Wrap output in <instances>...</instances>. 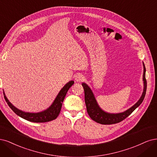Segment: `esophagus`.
Returning <instances> with one entry per match:
<instances>
[{"mask_svg":"<svg viewBox=\"0 0 157 157\" xmlns=\"http://www.w3.org/2000/svg\"><path fill=\"white\" fill-rule=\"evenodd\" d=\"M84 79V77L83 75L82 74H78L76 75L75 76V79L76 82H82V81Z\"/></svg>","mask_w":157,"mask_h":157,"instance_id":"34e87169","label":"esophagus"}]
</instances>
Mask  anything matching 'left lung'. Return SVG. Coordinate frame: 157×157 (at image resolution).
I'll return each instance as SVG.
<instances>
[{
  "label": "left lung",
  "mask_w": 157,
  "mask_h": 157,
  "mask_svg": "<svg viewBox=\"0 0 157 157\" xmlns=\"http://www.w3.org/2000/svg\"><path fill=\"white\" fill-rule=\"evenodd\" d=\"M144 66V74H143V82H144V90L141 97L132 107L124 111L123 112L117 113H111L105 112V111L100 108L98 105L97 100H96L92 90L85 83H82V86L84 89L85 92V102L87 108V113L89 117L94 121L95 122L102 124H112L121 122L125 118H126L132 113L137 108L138 106L142 103L145 98L146 89H147V82L145 79V67L143 63Z\"/></svg>",
  "instance_id": "obj_1"
}]
</instances>
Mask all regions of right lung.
Returning a JSON list of instances; mask_svg holds the SVG:
<instances>
[{
    "label": "right lung",
    "mask_w": 157,
    "mask_h": 157,
    "mask_svg": "<svg viewBox=\"0 0 157 157\" xmlns=\"http://www.w3.org/2000/svg\"><path fill=\"white\" fill-rule=\"evenodd\" d=\"M74 83V81H70L69 82H68L61 89H60L56 98H55V99L53 102L52 104L50 105L48 109L38 113L25 112L23 111L17 109L10 102L7 97H6V95H5V93H4V98L6 100L9 107L12 109L13 112L16 114H17L18 116H19V117H21V118L34 123L49 122V121L54 120L58 117V115L60 112V109H61L62 104L65 96L67 94L68 89Z\"/></svg>",
    "instance_id": "obj_1"
}]
</instances>
